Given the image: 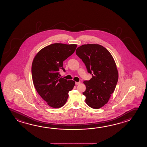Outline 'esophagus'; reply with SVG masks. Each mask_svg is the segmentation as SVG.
<instances>
[{
  "instance_id": "1",
  "label": "esophagus",
  "mask_w": 147,
  "mask_h": 147,
  "mask_svg": "<svg viewBox=\"0 0 147 147\" xmlns=\"http://www.w3.org/2000/svg\"><path fill=\"white\" fill-rule=\"evenodd\" d=\"M80 83H81V82H76L75 83V84H76V85H79Z\"/></svg>"
}]
</instances>
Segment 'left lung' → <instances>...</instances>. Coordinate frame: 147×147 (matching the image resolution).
Segmentation results:
<instances>
[{"label": "left lung", "instance_id": "8db88e82", "mask_svg": "<svg viewBox=\"0 0 147 147\" xmlns=\"http://www.w3.org/2000/svg\"><path fill=\"white\" fill-rule=\"evenodd\" d=\"M76 54L92 77L84 81L85 102L90 107L99 109L107 103L118 81L115 62L109 51L99 45H83L77 48Z\"/></svg>", "mask_w": 147, "mask_h": 147}]
</instances>
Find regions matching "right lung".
Masks as SVG:
<instances>
[{
	"mask_svg": "<svg viewBox=\"0 0 147 147\" xmlns=\"http://www.w3.org/2000/svg\"><path fill=\"white\" fill-rule=\"evenodd\" d=\"M77 47V45L51 44L41 49L33 60V84L38 94L51 107L64 106L69 91L75 86V81L59 75L61 69L65 72L63 62L75 52Z\"/></svg>",
	"mask_w": 147,
	"mask_h": 147,
	"instance_id": "obj_1",
	"label": "right lung"
}]
</instances>
